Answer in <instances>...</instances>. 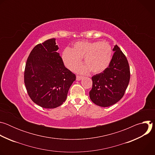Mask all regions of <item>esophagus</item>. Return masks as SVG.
<instances>
[{"label":"esophagus","mask_w":155,"mask_h":155,"mask_svg":"<svg viewBox=\"0 0 155 155\" xmlns=\"http://www.w3.org/2000/svg\"><path fill=\"white\" fill-rule=\"evenodd\" d=\"M82 78H83V77H82V76H80V75H77V78H76L77 80L79 81V80H81Z\"/></svg>","instance_id":"1"}]
</instances>
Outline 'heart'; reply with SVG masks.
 I'll list each match as a JSON object with an SVG mask.
<instances>
[{
	"label": "heart",
	"mask_w": 155,
	"mask_h": 155,
	"mask_svg": "<svg viewBox=\"0 0 155 155\" xmlns=\"http://www.w3.org/2000/svg\"><path fill=\"white\" fill-rule=\"evenodd\" d=\"M84 58L86 65L81 66L78 71L99 74L104 71L111 62L112 49L106 41H78L72 49L66 48L62 53V59L66 67L71 70L75 69Z\"/></svg>",
	"instance_id": "heart-1"
}]
</instances>
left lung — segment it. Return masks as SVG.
<instances>
[{
	"label": "left lung",
	"instance_id": "1",
	"mask_svg": "<svg viewBox=\"0 0 155 155\" xmlns=\"http://www.w3.org/2000/svg\"><path fill=\"white\" fill-rule=\"evenodd\" d=\"M108 67L92 77L93 87L90 97L97 105L106 107L118 102L124 96L130 80L127 59L116 45Z\"/></svg>",
	"mask_w": 155,
	"mask_h": 155
}]
</instances>
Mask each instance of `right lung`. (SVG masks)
<instances>
[{
	"label": "right lung",
	"instance_id": "right-lung-1",
	"mask_svg": "<svg viewBox=\"0 0 155 155\" xmlns=\"http://www.w3.org/2000/svg\"><path fill=\"white\" fill-rule=\"evenodd\" d=\"M55 38L34 47L25 66L24 80L28 95L38 105L54 108L65 102L76 76L66 68L57 52Z\"/></svg>",
	"mask_w": 155,
	"mask_h": 155
}]
</instances>
